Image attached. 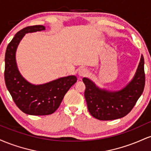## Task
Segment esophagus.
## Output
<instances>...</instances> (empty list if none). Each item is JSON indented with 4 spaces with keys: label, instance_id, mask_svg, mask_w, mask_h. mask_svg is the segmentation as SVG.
I'll list each match as a JSON object with an SVG mask.
<instances>
[{
    "label": "esophagus",
    "instance_id": "34e87169",
    "mask_svg": "<svg viewBox=\"0 0 151 151\" xmlns=\"http://www.w3.org/2000/svg\"><path fill=\"white\" fill-rule=\"evenodd\" d=\"M88 74V70L85 68H82L79 71V75L80 77H85Z\"/></svg>",
    "mask_w": 151,
    "mask_h": 151
}]
</instances>
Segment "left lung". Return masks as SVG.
I'll return each instance as SVG.
<instances>
[{"label": "left lung", "instance_id": "8db88e82", "mask_svg": "<svg viewBox=\"0 0 151 151\" xmlns=\"http://www.w3.org/2000/svg\"><path fill=\"white\" fill-rule=\"evenodd\" d=\"M82 80L86 86L84 96L90 114L101 121L120 119L132 110L144 89V58L141 55L134 78L119 91L99 89L87 78H83Z\"/></svg>", "mask_w": 151, "mask_h": 151}]
</instances>
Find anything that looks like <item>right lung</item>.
Masks as SVG:
<instances>
[{
  "instance_id": "obj_1",
  "label": "right lung",
  "mask_w": 151,
  "mask_h": 151,
  "mask_svg": "<svg viewBox=\"0 0 151 151\" xmlns=\"http://www.w3.org/2000/svg\"><path fill=\"white\" fill-rule=\"evenodd\" d=\"M45 30L43 25L28 26L15 34L5 55V82L17 106L29 115L53 114L70 87L77 82L75 76L60 78L42 85H32L22 77L15 62L17 47L25 33Z\"/></svg>"
}]
</instances>
